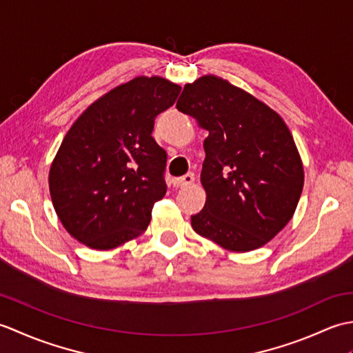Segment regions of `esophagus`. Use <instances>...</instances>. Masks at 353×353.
Masks as SVG:
<instances>
[{
    "label": "esophagus",
    "mask_w": 353,
    "mask_h": 353,
    "mask_svg": "<svg viewBox=\"0 0 353 353\" xmlns=\"http://www.w3.org/2000/svg\"><path fill=\"white\" fill-rule=\"evenodd\" d=\"M194 183V174L192 172H188V174H185L183 177H179L172 181V185L176 186V188H186V186H190Z\"/></svg>",
    "instance_id": "34e87169"
}]
</instances>
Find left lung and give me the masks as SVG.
Segmentation results:
<instances>
[{
    "label": "left lung",
    "mask_w": 353,
    "mask_h": 353,
    "mask_svg": "<svg viewBox=\"0 0 353 353\" xmlns=\"http://www.w3.org/2000/svg\"><path fill=\"white\" fill-rule=\"evenodd\" d=\"M176 108L209 132L200 182L199 235L230 252L265 245L287 226L303 190V163L282 117L229 80L208 74L186 83Z\"/></svg>",
    "instance_id": "obj_1"
}]
</instances>
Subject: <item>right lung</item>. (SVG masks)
I'll return each mask as SVG.
<instances>
[{
	"instance_id": "add662e5",
	"label": "right lung",
	"mask_w": 353,
	"mask_h": 353,
	"mask_svg": "<svg viewBox=\"0 0 353 353\" xmlns=\"http://www.w3.org/2000/svg\"><path fill=\"white\" fill-rule=\"evenodd\" d=\"M181 86L139 76L95 100L66 132L51 162L50 196L77 241L110 250L139 236L167 185V153L152 137L154 118Z\"/></svg>"
}]
</instances>
